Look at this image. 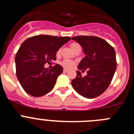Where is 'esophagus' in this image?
Segmentation results:
<instances>
[{"instance_id": "34e87169", "label": "esophagus", "mask_w": 134, "mask_h": 134, "mask_svg": "<svg viewBox=\"0 0 134 134\" xmlns=\"http://www.w3.org/2000/svg\"><path fill=\"white\" fill-rule=\"evenodd\" d=\"M63 72L64 73H67V72H68V70H66V69H64Z\"/></svg>"}]
</instances>
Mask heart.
<instances>
[{"label": "heart", "mask_w": 134, "mask_h": 134, "mask_svg": "<svg viewBox=\"0 0 134 134\" xmlns=\"http://www.w3.org/2000/svg\"><path fill=\"white\" fill-rule=\"evenodd\" d=\"M70 48L71 49H72L73 51L75 50L76 48H79V47H80V46H79L78 43H71L70 44ZM60 50L58 51V52H57V54H60ZM61 64L62 65V66H63L64 68H66V69H70V68H72L73 67V66H74V64H75V62H74V61H72V60H67V59H66V60H64L62 62H61Z\"/></svg>", "instance_id": "1"}]
</instances>
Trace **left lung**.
Returning <instances> with one entry per match:
<instances>
[{"label":"left lung","mask_w":134,"mask_h":134,"mask_svg":"<svg viewBox=\"0 0 134 134\" xmlns=\"http://www.w3.org/2000/svg\"><path fill=\"white\" fill-rule=\"evenodd\" d=\"M72 40L81 46L85 54L78 69L85 72L82 76L80 71L71 82L72 86L79 94L87 99L99 97L109 86L117 68L115 51L103 39L94 36H76Z\"/></svg>","instance_id":"1"}]
</instances>
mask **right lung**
<instances>
[{
  "mask_svg": "<svg viewBox=\"0 0 134 134\" xmlns=\"http://www.w3.org/2000/svg\"><path fill=\"white\" fill-rule=\"evenodd\" d=\"M70 40L69 37L39 35L27 39L15 55L16 77L26 93L35 97L45 95L54 87L63 72L60 65L51 69L45 64L56 60V52Z\"/></svg>",
  "mask_w": 134,
  "mask_h": 134,
  "instance_id": "obj_1",
  "label": "right lung"
}]
</instances>
